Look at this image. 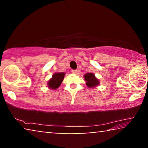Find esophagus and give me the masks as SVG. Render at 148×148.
<instances>
[{
	"label": "esophagus",
	"mask_w": 148,
	"mask_h": 148,
	"mask_svg": "<svg viewBox=\"0 0 148 148\" xmlns=\"http://www.w3.org/2000/svg\"><path fill=\"white\" fill-rule=\"evenodd\" d=\"M72 73L77 74V70H72Z\"/></svg>",
	"instance_id": "1"
}]
</instances>
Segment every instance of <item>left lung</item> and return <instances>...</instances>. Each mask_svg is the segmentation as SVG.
Listing matches in <instances>:
<instances>
[{"label": "left lung", "instance_id": "8db88e82", "mask_svg": "<svg viewBox=\"0 0 148 148\" xmlns=\"http://www.w3.org/2000/svg\"><path fill=\"white\" fill-rule=\"evenodd\" d=\"M85 80L86 81V85L89 87H94L99 84V80L95 77L92 73H87L84 75Z\"/></svg>", "mask_w": 148, "mask_h": 148}]
</instances>
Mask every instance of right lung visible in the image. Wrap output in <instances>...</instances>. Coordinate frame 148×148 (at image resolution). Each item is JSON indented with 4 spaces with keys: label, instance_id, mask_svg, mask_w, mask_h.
Instances as JSON below:
<instances>
[{
    "label": "right lung",
    "instance_id": "obj_1",
    "mask_svg": "<svg viewBox=\"0 0 148 148\" xmlns=\"http://www.w3.org/2000/svg\"><path fill=\"white\" fill-rule=\"evenodd\" d=\"M64 72L56 73L53 75L52 78L49 79L48 82V87L52 89H56L61 86L64 76Z\"/></svg>",
    "mask_w": 148,
    "mask_h": 148
}]
</instances>
